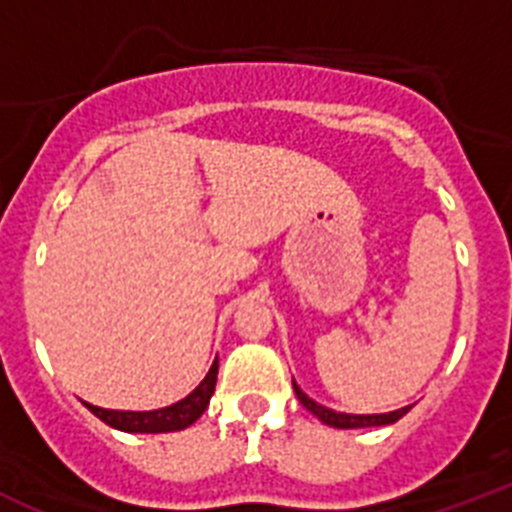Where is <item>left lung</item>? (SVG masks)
Masks as SVG:
<instances>
[{"mask_svg":"<svg viewBox=\"0 0 512 512\" xmlns=\"http://www.w3.org/2000/svg\"><path fill=\"white\" fill-rule=\"evenodd\" d=\"M292 387H295L297 400H300L302 405L315 415V418L323 420L325 425H333V428H372V425H390V423H397L402 415L413 408V405H408V408H400L395 410V413H382V415H346V413H336V410L323 408V405H318L315 400H310V397L297 387L295 379H292Z\"/></svg>","mask_w":512,"mask_h":512,"instance_id":"left-lung-1","label":"left lung"}]
</instances>
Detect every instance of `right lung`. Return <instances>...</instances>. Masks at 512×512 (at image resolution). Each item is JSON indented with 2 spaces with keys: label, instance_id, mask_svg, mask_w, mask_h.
Listing matches in <instances>:
<instances>
[{
  "label": "right lung",
  "instance_id": "obj_1",
  "mask_svg": "<svg viewBox=\"0 0 512 512\" xmlns=\"http://www.w3.org/2000/svg\"><path fill=\"white\" fill-rule=\"evenodd\" d=\"M215 382H217V359L215 364L210 366L207 377L200 382V387H197L194 392H189V395L184 397V400L176 402V405H171V408L151 410V413H128V410L94 408V405H89V402H87V408L92 410L102 423L112 425V428L125 433L182 431V428L192 425L194 420L205 413L207 405H210L212 392H215Z\"/></svg>",
  "mask_w": 512,
  "mask_h": 512
}]
</instances>
